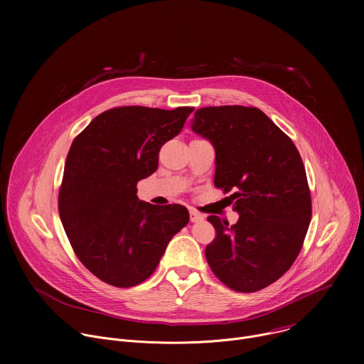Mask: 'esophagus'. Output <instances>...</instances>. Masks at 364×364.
Listing matches in <instances>:
<instances>
[{
  "label": "esophagus",
  "mask_w": 364,
  "mask_h": 364,
  "mask_svg": "<svg viewBox=\"0 0 364 364\" xmlns=\"http://www.w3.org/2000/svg\"><path fill=\"white\" fill-rule=\"evenodd\" d=\"M204 219V216L201 215V213H198L197 210H194V209H190V220L191 222H200V220H203Z\"/></svg>",
  "instance_id": "34e87169"
}]
</instances>
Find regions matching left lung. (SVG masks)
Segmentation results:
<instances>
[{
	"label": "left lung",
	"instance_id": "obj_1",
	"mask_svg": "<svg viewBox=\"0 0 364 364\" xmlns=\"http://www.w3.org/2000/svg\"><path fill=\"white\" fill-rule=\"evenodd\" d=\"M191 129L216 149L215 186L230 200L239 220L209 216L216 237L205 246L207 264L230 289L256 292L295 262L311 222L305 167L292 139L261 109L226 105L194 112Z\"/></svg>",
	"mask_w": 364,
	"mask_h": 364
}]
</instances>
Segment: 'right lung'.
<instances>
[{"mask_svg":"<svg viewBox=\"0 0 364 364\" xmlns=\"http://www.w3.org/2000/svg\"><path fill=\"white\" fill-rule=\"evenodd\" d=\"M194 111L119 107L97 115L72 142L59 215L79 261L100 281L129 288L148 279L171 237L188 223L181 204L139 201L161 146Z\"/></svg>","mask_w":364,"mask_h":364,"instance_id":"add662e5","label":"right lung"}]
</instances>
